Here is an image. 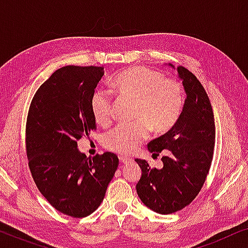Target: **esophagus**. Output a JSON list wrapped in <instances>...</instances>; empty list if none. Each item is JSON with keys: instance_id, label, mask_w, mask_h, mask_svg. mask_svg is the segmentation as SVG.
Masks as SVG:
<instances>
[{"instance_id": "1", "label": "esophagus", "mask_w": 248, "mask_h": 248, "mask_svg": "<svg viewBox=\"0 0 248 248\" xmlns=\"http://www.w3.org/2000/svg\"><path fill=\"white\" fill-rule=\"evenodd\" d=\"M120 161L122 162V164L126 165V164H128V162L132 161V158H128V157H120Z\"/></svg>"}]
</instances>
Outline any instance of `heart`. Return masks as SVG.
Listing matches in <instances>:
<instances>
[{
    "label": "heart",
    "instance_id": "b5f03b06",
    "mask_svg": "<svg viewBox=\"0 0 248 248\" xmlns=\"http://www.w3.org/2000/svg\"><path fill=\"white\" fill-rule=\"evenodd\" d=\"M113 88L123 99L134 101L133 123L121 124L105 135L107 150L120 155H131L148 138L149 131L160 135L174 127L185 105L181 81L166 78L159 71L134 66L113 80ZM94 121L108 126L114 120V104L107 91L97 90L91 97Z\"/></svg>",
    "mask_w": 248,
    "mask_h": 248
}]
</instances>
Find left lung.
I'll return each instance as SVG.
<instances>
[{
  "instance_id": "1",
  "label": "left lung",
  "mask_w": 248,
  "mask_h": 248,
  "mask_svg": "<svg viewBox=\"0 0 248 248\" xmlns=\"http://www.w3.org/2000/svg\"><path fill=\"white\" fill-rule=\"evenodd\" d=\"M177 72L186 93L181 117L170 131L148 144L154 155L166 154L161 158L164 167L151 168L147 160L135 159L142 169L137 184L139 198L160 215L179 211L196 198L209 174L215 149V116L208 94L187 69L178 66Z\"/></svg>"
}]
</instances>
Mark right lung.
<instances>
[{
  "instance_id": "1",
  "label": "right lung",
  "mask_w": 248,
  "mask_h": 248,
  "mask_svg": "<svg viewBox=\"0 0 248 248\" xmlns=\"http://www.w3.org/2000/svg\"><path fill=\"white\" fill-rule=\"evenodd\" d=\"M103 76L101 66L61 67L36 91L27 117L33 181L54 209L73 218L89 216L100 205L118 167L111 152L90 159L78 150V140L97 128L90 103Z\"/></svg>"
}]
</instances>
